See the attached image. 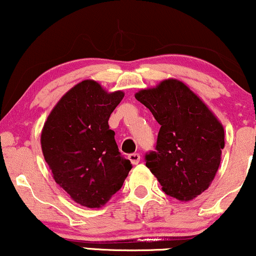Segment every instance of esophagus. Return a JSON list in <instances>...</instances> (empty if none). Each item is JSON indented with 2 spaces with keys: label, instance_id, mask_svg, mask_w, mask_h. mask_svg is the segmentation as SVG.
I'll return each mask as SVG.
<instances>
[{
  "label": "esophagus",
  "instance_id": "1",
  "mask_svg": "<svg viewBox=\"0 0 256 256\" xmlns=\"http://www.w3.org/2000/svg\"><path fill=\"white\" fill-rule=\"evenodd\" d=\"M128 160H130L132 164H138L140 161V155L138 152H134V154H130L128 155Z\"/></svg>",
  "mask_w": 256,
  "mask_h": 256
}]
</instances>
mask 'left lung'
Wrapping results in <instances>:
<instances>
[{
    "mask_svg": "<svg viewBox=\"0 0 256 256\" xmlns=\"http://www.w3.org/2000/svg\"><path fill=\"white\" fill-rule=\"evenodd\" d=\"M161 125L156 152L146 166L166 194L190 202L216 176L224 148V128L217 116L188 86L175 78L134 94Z\"/></svg>",
    "mask_w": 256,
    "mask_h": 256,
    "instance_id": "1",
    "label": "left lung"
}]
</instances>
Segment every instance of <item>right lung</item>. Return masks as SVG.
Here are the masks:
<instances>
[{
  "label": "right lung",
  "mask_w": 256,
  "mask_h": 256,
  "mask_svg": "<svg viewBox=\"0 0 256 256\" xmlns=\"http://www.w3.org/2000/svg\"><path fill=\"white\" fill-rule=\"evenodd\" d=\"M122 98L124 92L108 93L94 80H84L60 98L42 128L40 143L52 176L86 208L106 204L132 168L108 125Z\"/></svg>",
  "instance_id": "1"
}]
</instances>
